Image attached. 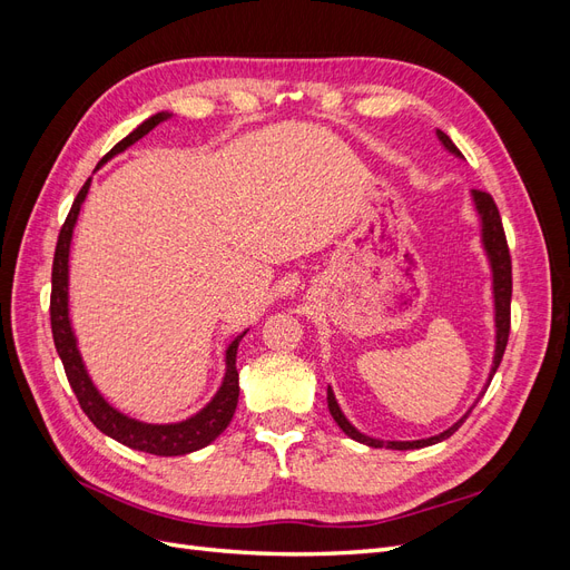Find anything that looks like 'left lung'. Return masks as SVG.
<instances>
[{
	"label": "left lung",
	"instance_id": "1",
	"mask_svg": "<svg viewBox=\"0 0 570 570\" xmlns=\"http://www.w3.org/2000/svg\"><path fill=\"white\" fill-rule=\"evenodd\" d=\"M440 142L444 145V149H450L456 157H461V151L456 149V145L450 140V135L438 130ZM473 202H475V209L480 214V223H482V247L488 252L490 258V266H492V295H494V325H497V342H494V358H492V371L488 377V385L492 381V375L497 373L499 364H502V356L507 350V342H509V331H511V254H509V245H507V235H504V226H502V216H499L497 204L492 199V195L482 193V189H473ZM485 385V390H488ZM475 406V404H473ZM473 406L465 411V416L459 419L452 428H446L444 433L435 435V438H425V440H413V442H383V440H375L368 438L364 433H358V430L344 419V413L335 400L333 390L327 387V409H331V416L335 419V423L342 428L344 435H350L356 442H364L368 446H387V450H421V446H430V444H438L446 438H452L456 430L461 428V423L469 419V413L473 411Z\"/></svg>",
	"mask_w": 570,
	"mask_h": 570
}]
</instances>
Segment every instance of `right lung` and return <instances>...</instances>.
Returning <instances> with one entry per match:
<instances>
[{"label":"right lung","mask_w":570,"mask_h":570,"mask_svg":"<svg viewBox=\"0 0 570 570\" xmlns=\"http://www.w3.org/2000/svg\"><path fill=\"white\" fill-rule=\"evenodd\" d=\"M170 118V114H154L147 118L142 126H137L128 137H124L105 159H101L97 166L109 161L116 154L128 149L135 145L140 137H145L151 128H157L161 120ZM92 178H88L80 187L78 197L73 199L71 212H68L59 239H57V249H55V264H51V299H49V318H51V335H55V347L59 352V358L63 364L68 383H71L78 404L101 433L114 438L116 442L130 446V450H140L147 454H157V456H180L197 452L202 446L212 444L223 430L228 428L235 406H237V396H239V377L235 368V356H237V344L243 340V333L237 340L230 342V347L226 352V377H223V385L214 394V400L206 404L199 413H195L193 419L180 421V423H166V425H154V423H142L128 419L126 413L116 411L105 396L97 392L92 385L88 371H85V364L78 352L76 335L71 321H68V249H71V237L76 220L80 214V206L88 197Z\"/></svg>","instance_id":"right-lung-1"}]
</instances>
